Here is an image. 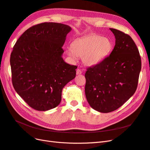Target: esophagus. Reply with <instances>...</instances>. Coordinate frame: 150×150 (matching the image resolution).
<instances>
[{
  "instance_id": "1",
  "label": "esophagus",
  "mask_w": 150,
  "mask_h": 150,
  "mask_svg": "<svg viewBox=\"0 0 150 150\" xmlns=\"http://www.w3.org/2000/svg\"><path fill=\"white\" fill-rule=\"evenodd\" d=\"M82 74V71H81V69H78L76 70V74L77 75H79V74Z\"/></svg>"
}]
</instances>
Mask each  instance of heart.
I'll use <instances>...</instances> for the list:
<instances>
[{"label":"heart","instance_id":"1","mask_svg":"<svg viewBox=\"0 0 150 150\" xmlns=\"http://www.w3.org/2000/svg\"><path fill=\"white\" fill-rule=\"evenodd\" d=\"M72 48L67 49V54L72 60L82 58L84 64L93 66L99 64L112 50L110 40L98 35H89L75 40L72 43Z\"/></svg>","mask_w":150,"mask_h":150}]
</instances>
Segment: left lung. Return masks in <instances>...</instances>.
<instances>
[{"label":"left lung","instance_id":"8db88e82","mask_svg":"<svg viewBox=\"0 0 150 150\" xmlns=\"http://www.w3.org/2000/svg\"><path fill=\"white\" fill-rule=\"evenodd\" d=\"M115 46L110 56L89 67L85 73V94L92 108L107 113L117 110L133 96L137 88L142 61L130 36L110 29Z\"/></svg>","mask_w":150,"mask_h":150}]
</instances>
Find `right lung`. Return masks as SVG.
Segmentation results:
<instances>
[{
    "label": "right lung",
    "instance_id": "obj_1",
    "mask_svg": "<svg viewBox=\"0 0 150 150\" xmlns=\"http://www.w3.org/2000/svg\"><path fill=\"white\" fill-rule=\"evenodd\" d=\"M69 25L44 22L31 27L17 40L10 64L13 88L28 105L45 111L57 106L62 90L76 77V66L62 58Z\"/></svg>",
    "mask_w": 150,
    "mask_h": 150
}]
</instances>
